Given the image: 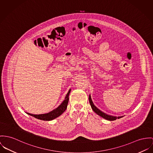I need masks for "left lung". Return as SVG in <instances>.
Returning <instances> with one entry per match:
<instances>
[{
    "mask_svg": "<svg viewBox=\"0 0 153 153\" xmlns=\"http://www.w3.org/2000/svg\"><path fill=\"white\" fill-rule=\"evenodd\" d=\"M89 102H90V105H91V108H92V109H93V110L94 111V112H95L97 114H98V115H100V117H101L105 119L106 120H116L117 119H119V118H121L123 117H117L111 116V115H109L106 114L105 113H104L103 112H102L101 111H100L99 109H98L94 105V104H93V101H92V100H91V98L90 95H89Z\"/></svg>",
    "mask_w": 153,
    "mask_h": 153,
    "instance_id": "8db88e82",
    "label": "left lung"
}]
</instances>
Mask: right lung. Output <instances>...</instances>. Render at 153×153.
<instances>
[{
	"label": "right lung",
	"instance_id": "right-lung-1",
	"mask_svg": "<svg viewBox=\"0 0 153 153\" xmlns=\"http://www.w3.org/2000/svg\"><path fill=\"white\" fill-rule=\"evenodd\" d=\"M71 90L70 89L69 91H68V94L66 95L65 100L63 101V102L57 108L53 110L52 111H51L48 114H40V115H34V114H29V113H27V114L32 117H34V118H37L38 119L42 120H53V119L58 117L62 114H63L65 112V111L66 109L68 104L69 102V95L71 93Z\"/></svg>",
	"mask_w": 153,
	"mask_h": 153
}]
</instances>
